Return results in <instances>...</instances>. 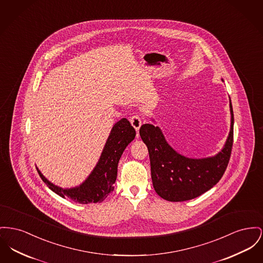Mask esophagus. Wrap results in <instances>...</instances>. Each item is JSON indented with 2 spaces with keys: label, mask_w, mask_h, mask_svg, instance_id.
<instances>
[{
  "label": "esophagus",
  "mask_w": 263,
  "mask_h": 263,
  "mask_svg": "<svg viewBox=\"0 0 263 263\" xmlns=\"http://www.w3.org/2000/svg\"><path fill=\"white\" fill-rule=\"evenodd\" d=\"M130 122H131V125L135 128V130L137 131V133L139 132L140 127H141V125H142V121H141V118H140L138 115H134V116H132L131 117V119H130ZM138 135V134H137Z\"/></svg>",
  "instance_id": "esophagus-1"
}]
</instances>
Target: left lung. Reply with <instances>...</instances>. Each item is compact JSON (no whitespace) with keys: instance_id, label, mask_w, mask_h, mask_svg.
I'll use <instances>...</instances> for the list:
<instances>
[{"instance_id":"8db88e82","label":"left lung","mask_w":263,"mask_h":263,"mask_svg":"<svg viewBox=\"0 0 263 263\" xmlns=\"http://www.w3.org/2000/svg\"><path fill=\"white\" fill-rule=\"evenodd\" d=\"M221 81L223 79L221 78ZM231 128L219 152L204 158H190L177 152L165 138L162 129L152 124L140 128V136L150 157L151 177L156 193L169 201H185L200 197L221 179L228 167L233 141V111L230 98Z\"/></svg>"}]
</instances>
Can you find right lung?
I'll return each instance as SVG.
<instances>
[{
  "label": "right lung",
  "instance_id": "right-lung-1",
  "mask_svg": "<svg viewBox=\"0 0 263 263\" xmlns=\"http://www.w3.org/2000/svg\"><path fill=\"white\" fill-rule=\"evenodd\" d=\"M135 136V129L126 118H122L114 124L95 167L88 177L77 186L62 187L54 185L47 180L39 168L36 169L48 189L60 197L64 199L69 198L83 204L101 202L113 192L119 160L126 147L134 140Z\"/></svg>",
  "mask_w": 263,
  "mask_h": 263
}]
</instances>
